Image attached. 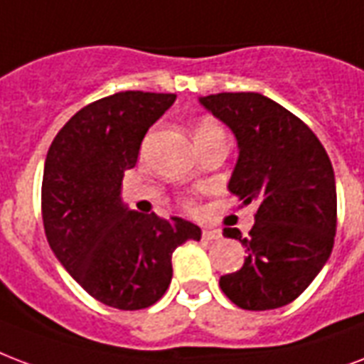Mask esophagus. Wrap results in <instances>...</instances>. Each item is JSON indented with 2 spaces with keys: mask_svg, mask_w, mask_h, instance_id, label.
Wrapping results in <instances>:
<instances>
[{
  "mask_svg": "<svg viewBox=\"0 0 364 364\" xmlns=\"http://www.w3.org/2000/svg\"><path fill=\"white\" fill-rule=\"evenodd\" d=\"M202 238L204 240H219L221 238V231L219 229H204L202 231Z\"/></svg>",
  "mask_w": 364,
  "mask_h": 364,
  "instance_id": "obj_1",
  "label": "esophagus"
}]
</instances>
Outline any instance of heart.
<instances>
[{
  "instance_id": "heart-1",
  "label": "heart",
  "mask_w": 364,
  "mask_h": 364,
  "mask_svg": "<svg viewBox=\"0 0 364 364\" xmlns=\"http://www.w3.org/2000/svg\"><path fill=\"white\" fill-rule=\"evenodd\" d=\"M208 124H212V122H202L200 126H208ZM200 126H198V127H200Z\"/></svg>"
}]
</instances>
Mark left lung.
Masks as SVG:
<instances>
[{
    "label": "left lung",
    "mask_w": 364,
    "mask_h": 364,
    "mask_svg": "<svg viewBox=\"0 0 364 364\" xmlns=\"http://www.w3.org/2000/svg\"><path fill=\"white\" fill-rule=\"evenodd\" d=\"M198 101L237 139L227 187L242 206L257 204L248 237L223 229V237L246 248V257L219 287L248 311L288 305L321 273L334 246L336 179L328 154L298 116L262 93H218Z\"/></svg>",
    "instance_id": "obj_1"
}]
</instances>
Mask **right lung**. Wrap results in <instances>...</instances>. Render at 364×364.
Segmentation results:
<instances>
[{
	"label": "right lung",
	"mask_w": 364,
	"mask_h": 364,
	"mask_svg": "<svg viewBox=\"0 0 364 364\" xmlns=\"http://www.w3.org/2000/svg\"><path fill=\"white\" fill-rule=\"evenodd\" d=\"M176 97L120 91L91 102L46 158L41 213L53 254L90 296L124 311L156 304L171 282L173 250L202 237L187 219L139 213L122 200L124 171Z\"/></svg>",
	"instance_id": "1"
}]
</instances>
